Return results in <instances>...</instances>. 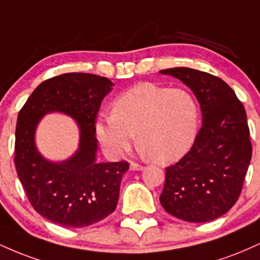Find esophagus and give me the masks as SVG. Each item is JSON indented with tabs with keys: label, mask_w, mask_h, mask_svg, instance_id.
I'll return each instance as SVG.
<instances>
[{
	"label": "esophagus",
	"mask_w": 260,
	"mask_h": 260,
	"mask_svg": "<svg viewBox=\"0 0 260 260\" xmlns=\"http://www.w3.org/2000/svg\"><path fill=\"white\" fill-rule=\"evenodd\" d=\"M129 168H131V170H132V171H143V170H144L143 166L136 164V162H131V164H129Z\"/></svg>",
	"instance_id": "esophagus-1"
}]
</instances>
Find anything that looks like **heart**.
<instances>
[{"mask_svg": "<svg viewBox=\"0 0 260 260\" xmlns=\"http://www.w3.org/2000/svg\"><path fill=\"white\" fill-rule=\"evenodd\" d=\"M199 106L186 90L143 82L123 93L112 112L99 117L96 136L112 156L139 145L158 164L180 160L199 134Z\"/></svg>", "mask_w": 260, "mask_h": 260, "instance_id": "obj_1", "label": "heart"}]
</instances>
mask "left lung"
<instances>
[{
  "label": "left lung",
  "instance_id": "1",
  "mask_svg": "<svg viewBox=\"0 0 260 260\" xmlns=\"http://www.w3.org/2000/svg\"><path fill=\"white\" fill-rule=\"evenodd\" d=\"M189 87L199 100L202 127L187 154L166 168L160 202L190 223L219 218L235 205L252 157L242 103L219 77L190 68L161 70Z\"/></svg>",
  "mask_w": 260,
  "mask_h": 260
}]
</instances>
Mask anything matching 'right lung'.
<instances>
[{"instance_id": "1", "label": "right lung", "mask_w": 260, "mask_h": 260, "mask_svg": "<svg viewBox=\"0 0 260 260\" xmlns=\"http://www.w3.org/2000/svg\"><path fill=\"white\" fill-rule=\"evenodd\" d=\"M114 83L92 74L71 73L37 86L18 114L15 170L37 213L67 228L95 224L115 211L127 162H98L95 116ZM71 117L80 131L79 148L70 158L51 161L37 149L36 129L47 113Z\"/></svg>"}]
</instances>
